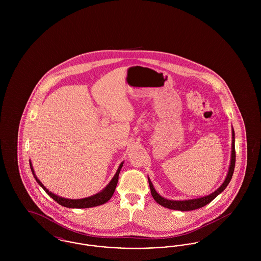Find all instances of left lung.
Listing matches in <instances>:
<instances>
[{"instance_id": "obj_1", "label": "left lung", "mask_w": 261, "mask_h": 261, "mask_svg": "<svg viewBox=\"0 0 261 261\" xmlns=\"http://www.w3.org/2000/svg\"><path fill=\"white\" fill-rule=\"evenodd\" d=\"M235 163H236V150H235V133L234 130H232V155H231V162H230V167H229V171L227 174V177L224 181L223 184L219 187L215 192H213L210 196L203 197V198H199V199H188V200H171V199H166L162 198V196H160L156 191L154 190V188L152 186L150 180L149 179V189H150V193L152 198L154 200L160 203L162 206L166 207V208H170L174 211H194V210H198L204 205H206L207 203H210L213 199H215L221 192H223L225 188L228 186V184L230 183L232 176L234 173V169H235Z\"/></svg>"}]
</instances>
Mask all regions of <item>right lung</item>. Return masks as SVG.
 Wrapping results in <instances>:
<instances>
[{
  "instance_id": "right-lung-1",
  "label": "right lung",
  "mask_w": 261,
  "mask_h": 261,
  "mask_svg": "<svg viewBox=\"0 0 261 261\" xmlns=\"http://www.w3.org/2000/svg\"><path fill=\"white\" fill-rule=\"evenodd\" d=\"M30 163V168H31V171L33 173L34 178L36 179L38 184L40 186L42 187L44 189V191L50 196L51 199H55L59 204H61L62 206H65V207H69V208H87V207H93V206H97V205H100V204H103L106 203L107 201H109L114 193V190L116 188L117 185V182H118V176H119V172H120V169L122 168V165H123V162L119 165L117 171L115 175L113 176L112 181L110 182V184L108 186L106 187L101 192H99L98 194L92 196V197H89V198H85V199H63L61 198L59 196H56L55 194L49 192V190L47 188H45V186L39 181L36 177V175L34 173V170H33V167H32V164L31 162Z\"/></svg>"
}]
</instances>
